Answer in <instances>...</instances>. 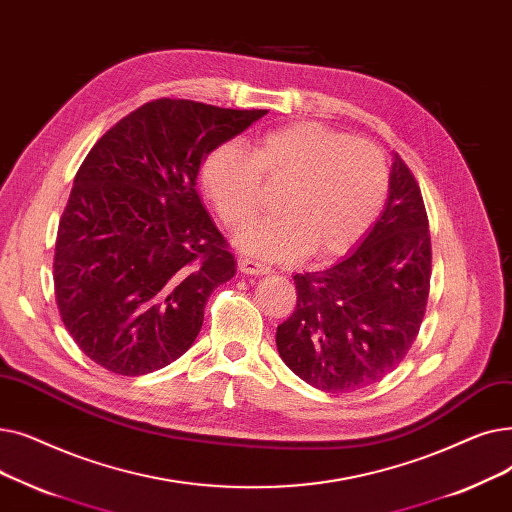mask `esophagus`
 Masks as SVG:
<instances>
[{"label": "esophagus", "instance_id": "esophagus-1", "mask_svg": "<svg viewBox=\"0 0 512 512\" xmlns=\"http://www.w3.org/2000/svg\"><path fill=\"white\" fill-rule=\"evenodd\" d=\"M239 271L246 275H266V273H271V266H266L252 258H239Z\"/></svg>", "mask_w": 512, "mask_h": 512}]
</instances>
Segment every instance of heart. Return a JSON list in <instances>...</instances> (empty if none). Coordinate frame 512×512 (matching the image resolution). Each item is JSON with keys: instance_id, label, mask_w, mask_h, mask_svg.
Wrapping results in <instances>:
<instances>
[{"instance_id": "b5f03b06", "label": "heart", "mask_w": 512, "mask_h": 512, "mask_svg": "<svg viewBox=\"0 0 512 512\" xmlns=\"http://www.w3.org/2000/svg\"><path fill=\"white\" fill-rule=\"evenodd\" d=\"M208 198L223 223L239 231L264 208V185H285L279 216L243 235L246 252L289 260L302 252L329 258L346 252L379 216L389 185L385 156L367 139L321 123L266 131L243 152L214 148L202 166Z\"/></svg>"}]
</instances>
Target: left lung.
Segmentation results:
<instances>
[{"label":"left lung","mask_w":512,"mask_h":512,"mask_svg":"<svg viewBox=\"0 0 512 512\" xmlns=\"http://www.w3.org/2000/svg\"><path fill=\"white\" fill-rule=\"evenodd\" d=\"M431 279L419 183L394 154L385 210L360 246L325 271L294 275L298 302L277 350L308 385L348 394L394 371L421 329Z\"/></svg>","instance_id":"8db88e82"}]
</instances>
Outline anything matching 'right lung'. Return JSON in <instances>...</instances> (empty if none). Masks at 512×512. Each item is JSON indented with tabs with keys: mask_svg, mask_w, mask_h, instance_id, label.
Segmentation results:
<instances>
[{
	"mask_svg": "<svg viewBox=\"0 0 512 512\" xmlns=\"http://www.w3.org/2000/svg\"><path fill=\"white\" fill-rule=\"evenodd\" d=\"M264 114L160 97L93 145L58 225L54 287L95 364L137 377L196 342L210 294L235 275L196 191L200 164Z\"/></svg>",
	"mask_w": 512,
	"mask_h": 512,
	"instance_id": "add662e5",
	"label": "right lung"
}]
</instances>
